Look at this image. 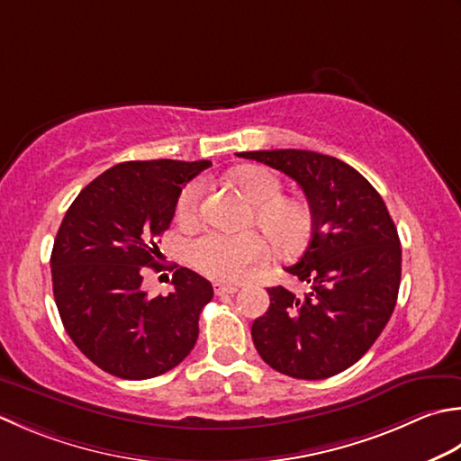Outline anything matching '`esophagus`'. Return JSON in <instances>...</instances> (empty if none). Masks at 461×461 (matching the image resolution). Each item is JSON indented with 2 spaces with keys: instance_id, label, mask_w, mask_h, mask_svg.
<instances>
[{
  "instance_id": "34e87169",
  "label": "esophagus",
  "mask_w": 461,
  "mask_h": 461,
  "mask_svg": "<svg viewBox=\"0 0 461 461\" xmlns=\"http://www.w3.org/2000/svg\"><path fill=\"white\" fill-rule=\"evenodd\" d=\"M215 295H230V294H236L238 287L236 285H225V284H218L213 287Z\"/></svg>"
}]
</instances>
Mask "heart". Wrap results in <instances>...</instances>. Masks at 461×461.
Returning a JSON list of instances; mask_svg holds the SVG:
<instances>
[{
    "instance_id": "1",
    "label": "heart",
    "mask_w": 461,
    "mask_h": 461,
    "mask_svg": "<svg viewBox=\"0 0 461 461\" xmlns=\"http://www.w3.org/2000/svg\"><path fill=\"white\" fill-rule=\"evenodd\" d=\"M243 197L251 203L246 225H254L282 256H297L313 233V212L300 197L282 195L284 184L266 167H241L231 174ZM203 185L192 182L177 197L179 220H194ZM189 261L197 272L215 282H241L266 259V240L254 230L240 233L207 231L189 243Z\"/></svg>"
}]
</instances>
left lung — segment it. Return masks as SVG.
Segmentation results:
<instances>
[{
	"instance_id": "8db88e82",
	"label": "left lung",
	"mask_w": 461,
	"mask_h": 461,
	"mask_svg": "<svg viewBox=\"0 0 461 461\" xmlns=\"http://www.w3.org/2000/svg\"><path fill=\"white\" fill-rule=\"evenodd\" d=\"M238 156L295 179L313 212L310 246L285 267L310 292L269 287V310L251 326L254 346L279 374L326 380L354 366L392 318L402 279L398 230L375 187L338 158L308 149Z\"/></svg>"
}]
</instances>
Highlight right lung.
I'll return each mask as SVG.
<instances>
[{
	"instance_id": "1",
	"label": "right lung",
	"mask_w": 461,
	"mask_h": 461,
	"mask_svg": "<svg viewBox=\"0 0 461 461\" xmlns=\"http://www.w3.org/2000/svg\"><path fill=\"white\" fill-rule=\"evenodd\" d=\"M212 164L123 161L81 189L51 249L53 297L63 328L87 359L123 380H148L182 364L213 287L177 267L167 295L141 282L156 261V240L174 220L182 187Z\"/></svg>"
}]
</instances>
